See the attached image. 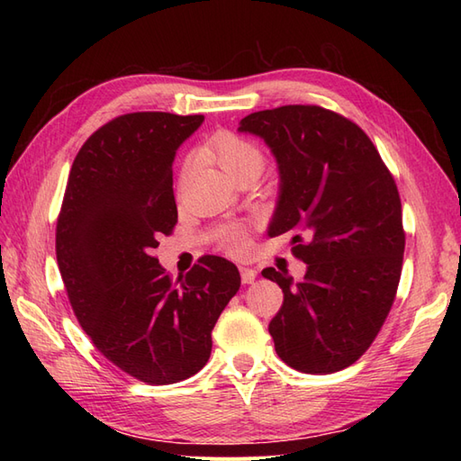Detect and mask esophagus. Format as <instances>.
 Instances as JSON below:
<instances>
[{
  "label": "esophagus",
  "instance_id": "obj_1",
  "mask_svg": "<svg viewBox=\"0 0 461 461\" xmlns=\"http://www.w3.org/2000/svg\"><path fill=\"white\" fill-rule=\"evenodd\" d=\"M240 273H241V283H246V285H249V283H253L258 277V271L251 267H240Z\"/></svg>",
  "mask_w": 461,
  "mask_h": 461
}]
</instances>
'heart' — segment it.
I'll list each match as a JSON object with an SVG mask.
<instances>
[{"instance_id":"1","label":"heart","mask_w":461,"mask_h":461,"mask_svg":"<svg viewBox=\"0 0 461 461\" xmlns=\"http://www.w3.org/2000/svg\"><path fill=\"white\" fill-rule=\"evenodd\" d=\"M205 152L213 156L215 162L228 172L230 178L243 170L263 168V154L258 146L233 132H221L218 136H213ZM188 166L190 162L185 160L184 170H188ZM223 243L225 249H230L231 253H243L248 248V233L246 230L240 228V225H231V228L223 231Z\"/></svg>"}]
</instances>
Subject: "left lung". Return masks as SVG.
Instances as JSON below:
<instances>
[{
    "label": "left lung",
    "instance_id": "1",
    "mask_svg": "<svg viewBox=\"0 0 461 461\" xmlns=\"http://www.w3.org/2000/svg\"><path fill=\"white\" fill-rule=\"evenodd\" d=\"M240 132L266 140L281 192L269 236L289 233L305 279L267 267L283 289L269 322L279 358L307 375L357 362L393 307L404 256L402 203L393 174L358 124L315 104L251 113Z\"/></svg>",
    "mask_w": 461,
    "mask_h": 461
}]
</instances>
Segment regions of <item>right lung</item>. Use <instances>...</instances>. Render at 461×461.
Segmentation results:
<instances>
[{
  "mask_svg": "<svg viewBox=\"0 0 461 461\" xmlns=\"http://www.w3.org/2000/svg\"><path fill=\"white\" fill-rule=\"evenodd\" d=\"M202 114L131 113L81 146L57 220V263L77 321L126 375L152 386L202 370L212 329L241 277L231 261L200 258L176 281L152 256L178 208L172 162Z\"/></svg>",
  "mask_w": 461,
  "mask_h": 461,
  "instance_id": "1",
  "label": "right lung"
}]
</instances>
